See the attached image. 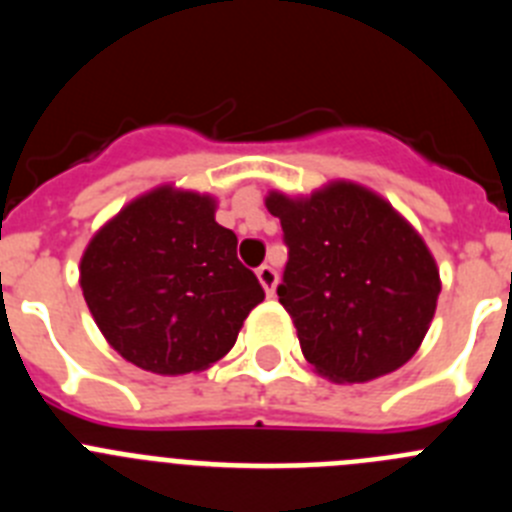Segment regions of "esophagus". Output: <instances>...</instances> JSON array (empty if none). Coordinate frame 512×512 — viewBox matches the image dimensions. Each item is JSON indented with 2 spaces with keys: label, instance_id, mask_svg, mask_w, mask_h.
<instances>
[{
  "label": "esophagus",
  "instance_id": "1",
  "mask_svg": "<svg viewBox=\"0 0 512 512\" xmlns=\"http://www.w3.org/2000/svg\"><path fill=\"white\" fill-rule=\"evenodd\" d=\"M256 277H259L261 287L266 289V295L274 297V289H277V284H279L277 269H274V266H269V264H261L259 269H256Z\"/></svg>",
  "mask_w": 512,
  "mask_h": 512
}]
</instances>
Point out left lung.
<instances>
[{
    "instance_id": "obj_1",
    "label": "left lung",
    "mask_w": 512,
    "mask_h": 512,
    "mask_svg": "<svg viewBox=\"0 0 512 512\" xmlns=\"http://www.w3.org/2000/svg\"><path fill=\"white\" fill-rule=\"evenodd\" d=\"M287 266L277 287L302 354L333 382H369L400 369L423 343L441 279L413 225L351 182L307 200L271 192Z\"/></svg>"
}]
</instances>
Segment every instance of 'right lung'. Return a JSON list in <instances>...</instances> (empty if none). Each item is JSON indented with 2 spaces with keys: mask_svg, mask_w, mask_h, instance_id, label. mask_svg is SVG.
Returning <instances> with one entry per match:
<instances>
[{
  "mask_svg": "<svg viewBox=\"0 0 512 512\" xmlns=\"http://www.w3.org/2000/svg\"><path fill=\"white\" fill-rule=\"evenodd\" d=\"M235 246L233 230L215 223L212 197L158 187L89 241L81 292L122 359L171 377L202 372L228 354L264 300Z\"/></svg>",
  "mask_w": 512,
  "mask_h": 512,
  "instance_id": "1",
  "label": "right lung"
}]
</instances>
